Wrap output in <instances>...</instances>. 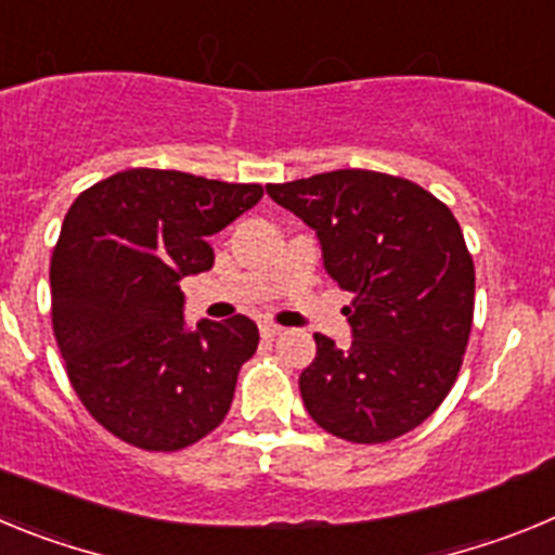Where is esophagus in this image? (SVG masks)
Here are the masks:
<instances>
[{"label":"esophagus","instance_id":"1","mask_svg":"<svg viewBox=\"0 0 555 555\" xmlns=\"http://www.w3.org/2000/svg\"><path fill=\"white\" fill-rule=\"evenodd\" d=\"M283 327L281 325H272V322H261V336L263 338H274V336H281Z\"/></svg>","mask_w":555,"mask_h":555}]
</instances>
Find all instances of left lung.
I'll use <instances>...</instances> for the list:
<instances>
[{"instance_id":"8db88e82","label":"left lung","mask_w":555,"mask_h":555,"mask_svg":"<svg viewBox=\"0 0 555 555\" xmlns=\"http://www.w3.org/2000/svg\"><path fill=\"white\" fill-rule=\"evenodd\" d=\"M267 194L317 233L345 306L350 347L313 333L302 370L308 414L358 444L389 442L434 414L461 370L475 267L459 222L434 194L380 171L336 169Z\"/></svg>"}]
</instances>
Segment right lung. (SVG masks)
Instances as JSON below:
<instances>
[{
  "label": "right lung",
  "mask_w": 555,
  "mask_h": 555,
  "mask_svg": "<svg viewBox=\"0 0 555 555\" xmlns=\"http://www.w3.org/2000/svg\"><path fill=\"white\" fill-rule=\"evenodd\" d=\"M258 183L127 169L82 191L52 253V325L68 380L96 423L141 450L217 428L258 327L238 313L185 322L180 281L214 267L208 235L258 205Z\"/></svg>",
  "instance_id": "right-lung-1"
}]
</instances>
